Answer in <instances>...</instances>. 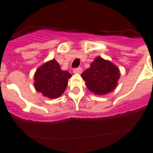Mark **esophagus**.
<instances>
[{
	"mask_svg": "<svg viewBox=\"0 0 153 153\" xmlns=\"http://www.w3.org/2000/svg\"><path fill=\"white\" fill-rule=\"evenodd\" d=\"M82 68L81 67H78V68H75L73 71H74V74H80L82 73Z\"/></svg>",
	"mask_w": 153,
	"mask_h": 153,
	"instance_id": "obj_1",
	"label": "esophagus"
}]
</instances>
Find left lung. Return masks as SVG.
Listing matches in <instances>:
<instances>
[{
  "label": "left lung",
  "mask_w": 153,
  "mask_h": 153,
  "mask_svg": "<svg viewBox=\"0 0 153 153\" xmlns=\"http://www.w3.org/2000/svg\"><path fill=\"white\" fill-rule=\"evenodd\" d=\"M81 76L90 92L96 95H106L117 87L120 71L111 61L97 56Z\"/></svg>",
  "instance_id": "obj_1"
}]
</instances>
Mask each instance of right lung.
<instances>
[{
    "instance_id": "right-lung-1",
    "label": "right lung",
    "mask_w": 153,
    "mask_h": 153,
    "mask_svg": "<svg viewBox=\"0 0 153 153\" xmlns=\"http://www.w3.org/2000/svg\"><path fill=\"white\" fill-rule=\"evenodd\" d=\"M72 75L63 70L56 60H49L37 68L33 76V86L38 93L50 99L63 95Z\"/></svg>"
}]
</instances>
